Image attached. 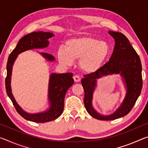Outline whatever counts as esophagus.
<instances>
[{"mask_svg":"<svg viewBox=\"0 0 148 148\" xmlns=\"http://www.w3.org/2000/svg\"><path fill=\"white\" fill-rule=\"evenodd\" d=\"M73 79L75 82H80V80H81V78H80V77L78 76H74L73 77Z\"/></svg>","mask_w":148,"mask_h":148,"instance_id":"34e87169","label":"esophagus"}]
</instances>
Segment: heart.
<instances>
[{
	"label": "heart",
	"mask_w": 148,
	"mask_h": 148,
	"mask_svg": "<svg viewBox=\"0 0 148 148\" xmlns=\"http://www.w3.org/2000/svg\"><path fill=\"white\" fill-rule=\"evenodd\" d=\"M110 46L102 41L89 36H83L69 40L65 48L61 47L57 53L60 63L71 66L75 60H79L80 69L84 73L91 74L98 72L108 58Z\"/></svg>",
	"instance_id": "1"
}]
</instances>
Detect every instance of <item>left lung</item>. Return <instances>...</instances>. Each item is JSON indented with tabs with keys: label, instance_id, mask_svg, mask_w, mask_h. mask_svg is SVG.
I'll use <instances>...</instances> for the list:
<instances>
[{
	"label": "left lung",
	"instance_id": "obj_1",
	"mask_svg": "<svg viewBox=\"0 0 148 148\" xmlns=\"http://www.w3.org/2000/svg\"><path fill=\"white\" fill-rule=\"evenodd\" d=\"M115 40V47L110 61L95 74L85 75L82 84L85 92L84 105L87 112L95 119L114 120L125 116L133 108L142 88V64L138 55L128 38L119 32L109 31ZM119 74L126 93L124 101L116 111L110 115L99 113L92 106V98L97 79L108 75Z\"/></svg>",
	"mask_w": 148,
	"mask_h": 148
}]
</instances>
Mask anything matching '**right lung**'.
Instances as JSON below:
<instances>
[{"mask_svg": "<svg viewBox=\"0 0 148 148\" xmlns=\"http://www.w3.org/2000/svg\"><path fill=\"white\" fill-rule=\"evenodd\" d=\"M53 36H54V34L52 32L44 31L33 32L26 34L20 39L16 48L12 51L8 57L6 66L7 76L5 81L6 92L17 112L20 116L28 121L36 123H46L58 118L63 112L64 97L67 90L74 84L72 73H51L49 75L47 93L48 108L43 112L35 114L28 113L25 111L17 104L12 94L11 87L12 68L18 55L27 50L46 48L49 44V38ZM40 54L48 62H53L56 60L55 57L50 54L43 52L40 53Z\"/></svg>", "mask_w": 148, "mask_h": 148, "instance_id": "obj_1", "label": "right lung"}]
</instances>
